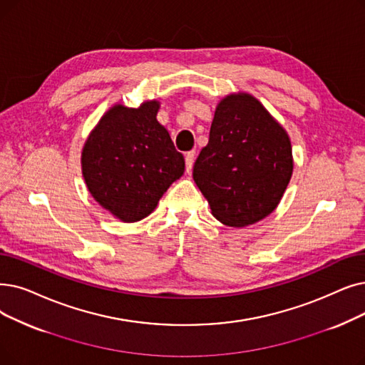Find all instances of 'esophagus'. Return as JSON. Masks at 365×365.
I'll return each mask as SVG.
<instances>
[{
    "label": "esophagus",
    "instance_id": "obj_1",
    "mask_svg": "<svg viewBox=\"0 0 365 365\" xmlns=\"http://www.w3.org/2000/svg\"><path fill=\"white\" fill-rule=\"evenodd\" d=\"M194 161H195V152H194V150L185 153V163H186V173H187V174L192 171Z\"/></svg>",
    "mask_w": 365,
    "mask_h": 365
}]
</instances>
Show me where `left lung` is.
Instances as JSON below:
<instances>
[{
  "instance_id": "obj_1",
  "label": "left lung",
  "mask_w": 365,
  "mask_h": 365,
  "mask_svg": "<svg viewBox=\"0 0 365 365\" xmlns=\"http://www.w3.org/2000/svg\"><path fill=\"white\" fill-rule=\"evenodd\" d=\"M294 170L287 130L247 92L216 106L209 143L192 178L224 225L242 228L262 220L282 200Z\"/></svg>"
}]
</instances>
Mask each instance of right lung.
Here are the masks:
<instances>
[{
	"mask_svg": "<svg viewBox=\"0 0 365 365\" xmlns=\"http://www.w3.org/2000/svg\"><path fill=\"white\" fill-rule=\"evenodd\" d=\"M160 101L115 104L95 125L82 149L89 194L122 222L149 216L185 171L183 155L158 122Z\"/></svg>",
	"mask_w": 365,
	"mask_h": 365,
	"instance_id": "right-lung-1",
	"label": "right lung"
}]
</instances>
